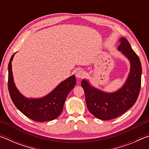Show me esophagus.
Instances as JSON below:
<instances>
[{
  "instance_id": "34e87169",
  "label": "esophagus",
  "mask_w": 149,
  "mask_h": 149,
  "mask_svg": "<svg viewBox=\"0 0 149 149\" xmlns=\"http://www.w3.org/2000/svg\"><path fill=\"white\" fill-rule=\"evenodd\" d=\"M85 72L83 71V70H78V71L76 72V74H75V76H76L77 78L78 79H82L85 77Z\"/></svg>"
}]
</instances>
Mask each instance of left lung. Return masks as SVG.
<instances>
[{
	"label": "left lung",
	"mask_w": 149,
	"mask_h": 149,
	"mask_svg": "<svg viewBox=\"0 0 149 149\" xmlns=\"http://www.w3.org/2000/svg\"><path fill=\"white\" fill-rule=\"evenodd\" d=\"M118 49L130 60L129 77L120 89L113 93H104L91 86L87 81L82 80L88 110L96 118L102 120L114 119L132 107L139 94L141 84V68L139 58L123 37L120 40Z\"/></svg>",
	"instance_id": "1"
}]
</instances>
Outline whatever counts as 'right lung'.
<instances>
[{"label":"right lung","instance_id":"right-lung-1","mask_svg":"<svg viewBox=\"0 0 149 149\" xmlns=\"http://www.w3.org/2000/svg\"><path fill=\"white\" fill-rule=\"evenodd\" d=\"M12 55L8 64V87L10 95L14 105L20 112L35 122H46L56 119L61 114L64 102L76 84L74 75L70 77L58 85L49 95L41 99H27L16 89L12 71Z\"/></svg>","mask_w":149,"mask_h":149}]
</instances>
